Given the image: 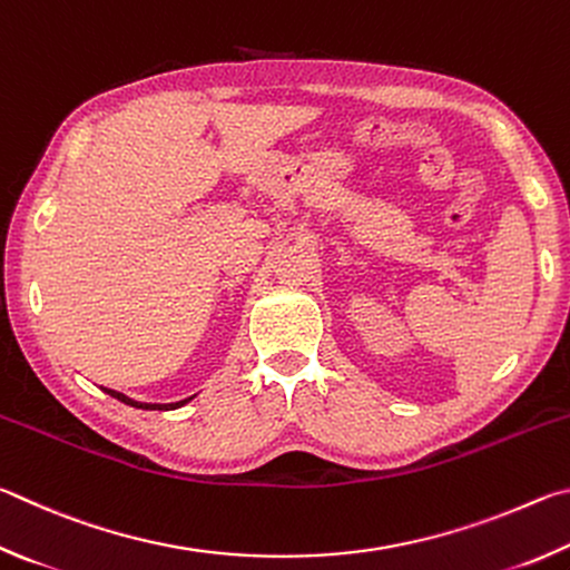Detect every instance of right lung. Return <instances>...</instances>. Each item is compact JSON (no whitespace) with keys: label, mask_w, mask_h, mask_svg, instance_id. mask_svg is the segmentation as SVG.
<instances>
[{"label":"right lung","mask_w":570,"mask_h":570,"mask_svg":"<svg viewBox=\"0 0 570 570\" xmlns=\"http://www.w3.org/2000/svg\"><path fill=\"white\" fill-rule=\"evenodd\" d=\"M102 391H105L107 395L117 397L119 403L132 405V407H139V411H177V407H183V405H187L189 401H195V395H189V397H185V401H177V403H139V401H135V397H129V395H125V393L109 391V387H102Z\"/></svg>","instance_id":"1"}]
</instances>
